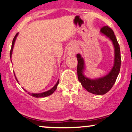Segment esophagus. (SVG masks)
Listing matches in <instances>:
<instances>
[{"label":"esophagus","instance_id":"esophagus-1","mask_svg":"<svg viewBox=\"0 0 132 132\" xmlns=\"http://www.w3.org/2000/svg\"><path fill=\"white\" fill-rule=\"evenodd\" d=\"M67 54L69 55H75L76 54V50L73 48H69L67 50Z\"/></svg>","mask_w":132,"mask_h":132}]
</instances>
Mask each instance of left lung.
<instances>
[{
	"instance_id": "obj_1",
	"label": "left lung",
	"mask_w": 132,
	"mask_h": 132,
	"mask_svg": "<svg viewBox=\"0 0 132 132\" xmlns=\"http://www.w3.org/2000/svg\"><path fill=\"white\" fill-rule=\"evenodd\" d=\"M100 32L109 38L114 46V64L107 75L97 79H90L86 77L84 73L86 70L84 60L80 53L77 54L78 79L87 91L96 95L106 94L112 88L120 73L121 62L120 46L113 31L108 26H104L101 29Z\"/></svg>"
}]
</instances>
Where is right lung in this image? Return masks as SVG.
I'll list each match as a JSON object with an SVG mask.
<instances>
[{
  "label": "right lung",
  "mask_w": 132,
  "mask_h": 132,
  "mask_svg": "<svg viewBox=\"0 0 132 132\" xmlns=\"http://www.w3.org/2000/svg\"><path fill=\"white\" fill-rule=\"evenodd\" d=\"M18 33L15 35V36H14V38L13 40H12V46H11V52H10V57H11H11H12V51H13V48H14V43H15V40H16V38H17V36H18ZM14 76L15 77V79H16L17 81L18 82V79H17L16 77H15V73H14ZM59 80H58V81L56 82V84L54 86H53V87H52V89H50V90H47V91H45V92H43V93H29V92H28V94L29 95H31V96H33V97H46V96H48L52 94L53 93H54V91L55 90H56V88H57V86L58 84H59ZM24 90H25V91H26V89H24ZM27 92V91H26Z\"/></svg>",
  "instance_id": "obj_1"
}]
</instances>
